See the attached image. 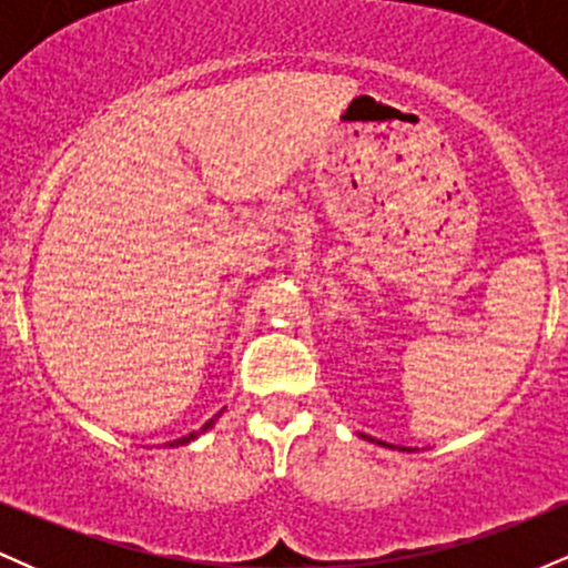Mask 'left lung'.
I'll return each instance as SVG.
<instances>
[{
  "mask_svg": "<svg viewBox=\"0 0 568 568\" xmlns=\"http://www.w3.org/2000/svg\"><path fill=\"white\" fill-rule=\"evenodd\" d=\"M379 443V446H387V448H395V446H389V443H382V440H376ZM400 452H410V448H406V446H400Z\"/></svg>",
  "mask_w": 568,
  "mask_h": 568,
  "instance_id": "left-lung-1",
  "label": "left lung"
}]
</instances>
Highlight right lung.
Segmentation results:
<instances>
[{
    "label": "right lung",
    "instance_id": "right-lung-1",
    "mask_svg": "<svg viewBox=\"0 0 568 568\" xmlns=\"http://www.w3.org/2000/svg\"><path fill=\"white\" fill-rule=\"evenodd\" d=\"M221 414H224V410H219V414H216V416H213V419H211V422H205V425H202V427L197 429V433H189V435H184V438L173 440V443H171V448H173V446H186V443H192L194 438H200V435H202V433H205V429H211L213 425H216V419H219V416H221Z\"/></svg>",
    "mask_w": 568,
    "mask_h": 568
}]
</instances>
